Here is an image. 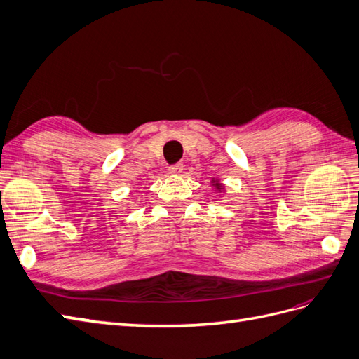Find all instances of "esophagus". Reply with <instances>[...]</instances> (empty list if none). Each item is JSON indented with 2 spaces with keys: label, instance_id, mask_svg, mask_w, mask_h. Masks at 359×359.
<instances>
[{
  "label": "esophagus",
  "instance_id": "obj_1",
  "mask_svg": "<svg viewBox=\"0 0 359 359\" xmlns=\"http://www.w3.org/2000/svg\"><path fill=\"white\" fill-rule=\"evenodd\" d=\"M168 169H169V172L172 173V175H181V173H182V165H181V163H175V165H170Z\"/></svg>",
  "mask_w": 359,
  "mask_h": 359
}]
</instances>
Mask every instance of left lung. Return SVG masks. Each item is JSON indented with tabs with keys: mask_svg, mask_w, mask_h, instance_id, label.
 <instances>
[{
	"mask_svg": "<svg viewBox=\"0 0 359 359\" xmlns=\"http://www.w3.org/2000/svg\"><path fill=\"white\" fill-rule=\"evenodd\" d=\"M211 182H212V186H214V189H215V190H219V191H224V186H223V184L220 182V180L212 178V180H211Z\"/></svg>",
	"mask_w": 359,
	"mask_h": 359,
	"instance_id": "obj_1",
	"label": "left lung"
}]
</instances>
